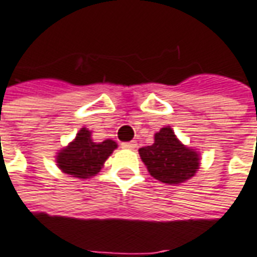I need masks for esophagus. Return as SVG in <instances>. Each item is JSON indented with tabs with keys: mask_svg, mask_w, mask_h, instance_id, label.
I'll return each mask as SVG.
<instances>
[{
	"mask_svg": "<svg viewBox=\"0 0 257 257\" xmlns=\"http://www.w3.org/2000/svg\"><path fill=\"white\" fill-rule=\"evenodd\" d=\"M121 146H122V149L134 150V149H136V146H138V143H136V142H126V143H122Z\"/></svg>",
	"mask_w": 257,
	"mask_h": 257,
	"instance_id": "34e87169",
	"label": "esophagus"
}]
</instances>
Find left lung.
Segmentation results:
<instances>
[{"label": "left lung", "instance_id": "1", "mask_svg": "<svg viewBox=\"0 0 257 257\" xmlns=\"http://www.w3.org/2000/svg\"><path fill=\"white\" fill-rule=\"evenodd\" d=\"M139 154L149 174L168 185H179L195 177L202 159L196 149L179 141L171 126L154 134L153 145L141 147Z\"/></svg>", "mask_w": 257, "mask_h": 257}]
</instances>
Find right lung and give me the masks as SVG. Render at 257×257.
<instances>
[{"instance_id": "obj_1", "label": "right lung", "mask_w": 257, "mask_h": 257, "mask_svg": "<svg viewBox=\"0 0 257 257\" xmlns=\"http://www.w3.org/2000/svg\"><path fill=\"white\" fill-rule=\"evenodd\" d=\"M118 145L112 139L94 142L91 139V131L80 128L75 139L57 152L55 163L61 171L78 179L96 177L101 171L104 163L115 150Z\"/></svg>"}]
</instances>
